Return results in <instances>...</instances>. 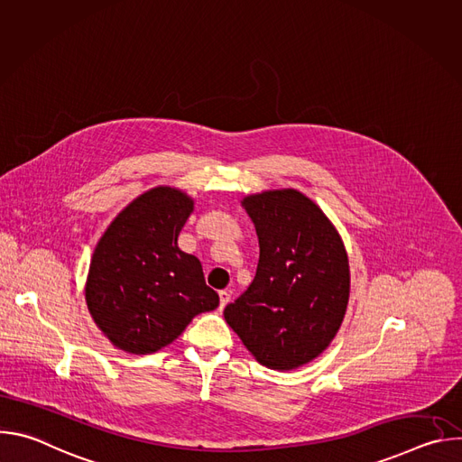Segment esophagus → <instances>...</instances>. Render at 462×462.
<instances>
[{
  "label": "esophagus",
  "mask_w": 462,
  "mask_h": 462,
  "mask_svg": "<svg viewBox=\"0 0 462 462\" xmlns=\"http://www.w3.org/2000/svg\"><path fill=\"white\" fill-rule=\"evenodd\" d=\"M230 301V292L228 291H221L219 292V309H225V305Z\"/></svg>",
  "instance_id": "esophagus-1"
}]
</instances>
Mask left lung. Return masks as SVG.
<instances>
[{
	"mask_svg": "<svg viewBox=\"0 0 462 462\" xmlns=\"http://www.w3.org/2000/svg\"><path fill=\"white\" fill-rule=\"evenodd\" d=\"M259 241L248 289L225 319L269 369H298L319 356L344 321L351 274L344 241L323 210L294 188L243 197Z\"/></svg>",
	"mask_w": 462,
	"mask_h": 462,
	"instance_id": "1",
	"label": "left lung"
}]
</instances>
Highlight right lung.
<instances>
[{"mask_svg": "<svg viewBox=\"0 0 462 462\" xmlns=\"http://www.w3.org/2000/svg\"><path fill=\"white\" fill-rule=\"evenodd\" d=\"M191 212L188 193L157 186L131 201L97 243L86 303L115 347L157 353L182 335L193 316L219 305L201 261L177 245Z\"/></svg>", "mask_w": 462, "mask_h": 462, "instance_id": "add662e5", "label": "right lung"}]
</instances>
